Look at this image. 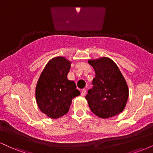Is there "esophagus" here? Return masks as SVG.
<instances>
[{
  "label": "esophagus",
  "instance_id": "1",
  "mask_svg": "<svg viewBox=\"0 0 153 153\" xmlns=\"http://www.w3.org/2000/svg\"><path fill=\"white\" fill-rule=\"evenodd\" d=\"M86 94V90L85 89H82V90L81 91V96H85V95Z\"/></svg>",
  "mask_w": 153,
  "mask_h": 153
}]
</instances>
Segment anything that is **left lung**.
<instances>
[{"label":"left lung","instance_id":"left-lung-1","mask_svg":"<svg viewBox=\"0 0 153 153\" xmlns=\"http://www.w3.org/2000/svg\"><path fill=\"white\" fill-rule=\"evenodd\" d=\"M96 76L85 96L91 111L103 119L118 115L125 108L129 89L124 76L112 59L103 57L89 59Z\"/></svg>","mask_w":153,"mask_h":153}]
</instances>
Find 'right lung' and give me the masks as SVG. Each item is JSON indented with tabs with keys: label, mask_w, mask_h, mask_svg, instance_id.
I'll use <instances>...</instances> for the list:
<instances>
[{
	"label": "right lung",
	"mask_w": 153,
	"mask_h": 153,
	"mask_svg": "<svg viewBox=\"0 0 153 153\" xmlns=\"http://www.w3.org/2000/svg\"><path fill=\"white\" fill-rule=\"evenodd\" d=\"M71 62L65 57L50 59L39 78L35 90L38 107L52 119H57L69 111L72 100L80 95L74 81L68 79Z\"/></svg>",
	"instance_id": "1"
}]
</instances>
